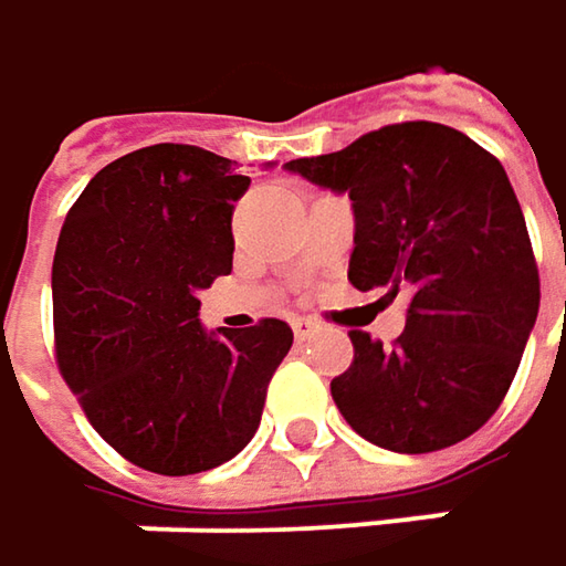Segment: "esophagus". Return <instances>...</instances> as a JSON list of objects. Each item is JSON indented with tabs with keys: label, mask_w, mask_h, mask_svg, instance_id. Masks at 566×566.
<instances>
[{
	"label": "esophagus",
	"mask_w": 566,
	"mask_h": 566,
	"mask_svg": "<svg viewBox=\"0 0 566 566\" xmlns=\"http://www.w3.org/2000/svg\"><path fill=\"white\" fill-rule=\"evenodd\" d=\"M291 331H294L297 339H307V336L317 331V324H314L311 317H294V321H291Z\"/></svg>",
	"instance_id": "34e87169"
}]
</instances>
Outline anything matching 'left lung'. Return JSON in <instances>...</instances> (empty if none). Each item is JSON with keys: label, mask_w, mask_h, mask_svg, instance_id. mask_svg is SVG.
Returning <instances> with one entry per match:
<instances>
[{"label": "left lung", "mask_w": 566, "mask_h": 566, "mask_svg": "<svg viewBox=\"0 0 566 566\" xmlns=\"http://www.w3.org/2000/svg\"><path fill=\"white\" fill-rule=\"evenodd\" d=\"M287 171L349 193L353 287L411 297L391 346L349 331L353 363L331 382L339 415L395 453L476 434L518 373L541 304L528 227L499 158L450 126L395 123Z\"/></svg>", "instance_id": "left-lung-1"}]
</instances>
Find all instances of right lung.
Listing matches in <instances>:
<instances>
[{"instance_id":"1","label":"right lung","mask_w":566,"mask_h":566,"mask_svg":"<svg viewBox=\"0 0 566 566\" xmlns=\"http://www.w3.org/2000/svg\"><path fill=\"white\" fill-rule=\"evenodd\" d=\"M249 190L230 158L148 145L83 187L57 239L54 353L93 431L129 463L190 476L255 434L291 327H200L197 291L232 269V203Z\"/></svg>"}]
</instances>
